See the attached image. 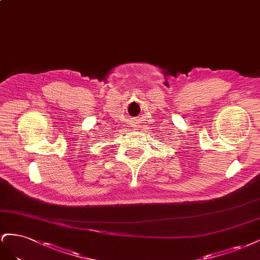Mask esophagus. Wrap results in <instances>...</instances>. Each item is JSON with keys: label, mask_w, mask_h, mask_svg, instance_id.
Instances as JSON below:
<instances>
[{"label": "esophagus", "mask_w": 260, "mask_h": 260, "mask_svg": "<svg viewBox=\"0 0 260 260\" xmlns=\"http://www.w3.org/2000/svg\"><path fill=\"white\" fill-rule=\"evenodd\" d=\"M136 129H138V127H136V126H135V127H134V131H136Z\"/></svg>", "instance_id": "1"}]
</instances>
